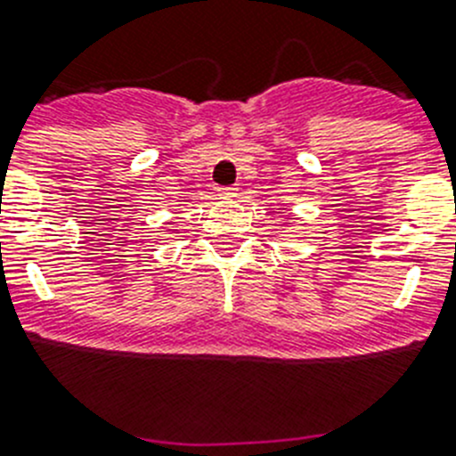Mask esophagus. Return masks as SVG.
<instances>
[{"instance_id":"34e87169","label":"esophagus","mask_w":456,"mask_h":456,"mask_svg":"<svg viewBox=\"0 0 456 456\" xmlns=\"http://www.w3.org/2000/svg\"><path fill=\"white\" fill-rule=\"evenodd\" d=\"M221 196V199H235L237 196V187H219V191H216Z\"/></svg>"}]
</instances>
